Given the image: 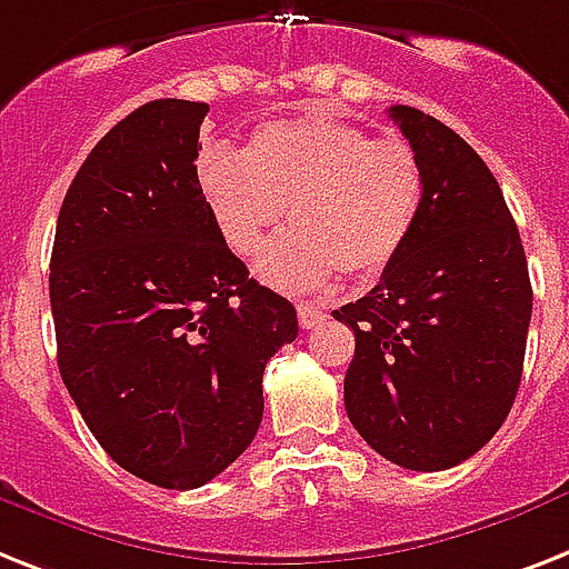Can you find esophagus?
Returning a JSON list of instances; mask_svg holds the SVG:
<instances>
[{"mask_svg":"<svg viewBox=\"0 0 569 569\" xmlns=\"http://www.w3.org/2000/svg\"><path fill=\"white\" fill-rule=\"evenodd\" d=\"M325 318V309L318 307V303H312V300H300L298 303V321L303 330H312V327L321 325Z\"/></svg>","mask_w":569,"mask_h":569,"instance_id":"1","label":"esophagus"}]
</instances>
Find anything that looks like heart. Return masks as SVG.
Here are the masks:
<instances>
[{
    "mask_svg": "<svg viewBox=\"0 0 569 569\" xmlns=\"http://www.w3.org/2000/svg\"><path fill=\"white\" fill-rule=\"evenodd\" d=\"M196 180L221 242L251 257L271 239L257 271L283 292H312L345 271L373 283L397 262L423 210V169L412 146L373 140L330 113L277 119L253 131L244 151L210 142Z\"/></svg>",
    "mask_w": 569,
    "mask_h": 569,
    "instance_id": "heart-1",
    "label": "heart"
}]
</instances>
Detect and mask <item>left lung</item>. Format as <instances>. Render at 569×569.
Wrapping results in <instances>:
<instances>
[{"instance_id":"1","label":"left lung","mask_w":569,"mask_h":569,"mask_svg":"<svg viewBox=\"0 0 569 569\" xmlns=\"http://www.w3.org/2000/svg\"><path fill=\"white\" fill-rule=\"evenodd\" d=\"M423 169V210L380 283L332 318L357 336L345 409L359 436L409 470L482 450L520 386L532 283L523 242L482 157L445 122L395 104Z\"/></svg>"}]
</instances>
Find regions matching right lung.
Wrapping results in <instances>:
<instances>
[{"instance_id":"obj_1","label":"right lung","mask_w":569,"mask_h":569,"mask_svg":"<svg viewBox=\"0 0 569 569\" xmlns=\"http://www.w3.org/2000/svg\"><path fill=\"white\" fill-rule=\"evenodd\" d=\"M207 110L157 99L113 124L69 183L49 266L78 412L119 468L174 491L248 450L262 371L298 336L292 303L248 277L198 189Z\"/></svg>"}]
</instances>
